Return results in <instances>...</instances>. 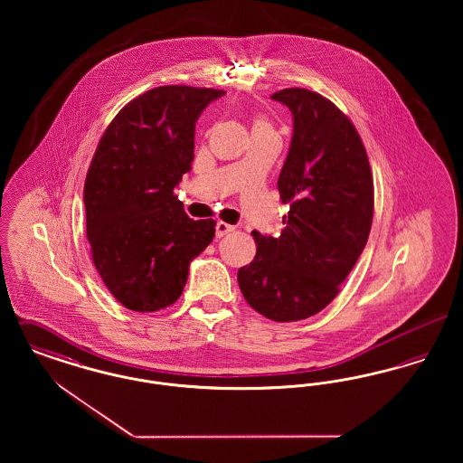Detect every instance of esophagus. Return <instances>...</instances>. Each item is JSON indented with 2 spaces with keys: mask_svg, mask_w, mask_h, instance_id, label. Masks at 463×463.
<instances>
[{
  "mask_svg": "<svg viewBox=\"0 0 463 463\" xmlns=\"http://www.w3.org/2000/svg\"><path fill=\"white\" fill-rule=\"evenodd\" d=\"M234 229H236L234 225H231V223H225V222L219 221L217 222V225H215V234H217V238H223L225 234L232 232Z\"/></svg>",
  "mask_w": 463,
  "mask_h": 463,
  "instance_id": "esophagus-1",
  "label": "esophagus"
}]
</instances>
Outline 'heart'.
Here are the masks:
<instances>
[{
	"label": "heart",
	"mask_w": 463,
	"mask_h": 463,
	"mask_svg": "<svg viewBox=\"0 0 463 463\" xmlns=\"http://www.w3.org/2000/svg\"><path fill=\"white\" fill-rule=\"evenodd\" d=\"M255 127H269L267 123H265L264 119H257V123H255Z\"/></svg>",
	"instance_id": "obj_1"
}]
</instances>
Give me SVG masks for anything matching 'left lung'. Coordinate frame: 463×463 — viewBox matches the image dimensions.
<instances>
[{"label":"left lung","instance_id":"obj_1","mask_svg":"<svg viewBox=\"0 0 463 463\" xmlns=\"http://www.w3.org/2000/svg\"><path fill=\"white\" fill-rule=\"evenodd\" d=\"M293 116L278 189L289 212L279 238L253 231L257 255L238 270L244 300L267 319L300 321L338 295L373 221V176L351 119L323 95H272Z\"/></svg>","mask_w":463,"mask_h":463}]
</instances>
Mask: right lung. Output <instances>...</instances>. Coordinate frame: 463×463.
<instances>
[{
	"label": "right lung",
	"instance_id": "right-lung-1",
	"mask_svg": "<svg viewBox=\"0 0 463 463\" xmlns=\"http://www.w3.org/2000/svg\"><path fill=\"white\" fill-rule=\"evenodd\" d=\"M225 91L157 87L110 121L85 180L87 236L112 297L135 312L178 300L215 221H193L175 187L194 159L199 114Z\"/></svg>",
	"mask_w": 463,
	"mask_h": 463
}]
</instances>
